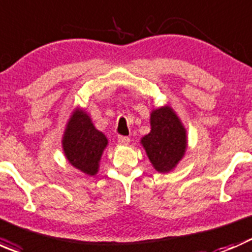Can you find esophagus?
Returning <instances> with one entry per match:
<instances>
[{"label": "esophagus", "mask_w": 252, "mask_h": 252, "mask_svg": "<svg viewBox=\"0 0 252 252\" xmlns=\"http://www.w3.org/2000/svg\"><path fill=\"white\" fill-rule=\"evenodd\" d=\"M129 142H130V139H129L128 136H118V144L119 145H123V146H126V145H128Z\"/></svg>", "instance_id": "34e87169"}]
</instances>
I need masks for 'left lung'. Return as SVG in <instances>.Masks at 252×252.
<instances>
[{
    "label": "left lung",
    "mask_w": 252,
    "mask_h": 252,
    "mask_svg": "<svg viewBox=\"0 0 252 252\" xmlns=\"http://www.w3.org/2000/svg\"><path fill=\"white\" fill-rule=\"evenodd\" d=\"M150 124L151 131L140 142L154 168L159 173H168L184 156L187 130L169 106L152 111Z\"/></svg>",
    "instance_id": "obj_1"
}]
</instances>
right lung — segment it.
I'll list each match as a JSON object with an SVG mask.
<instances>
[{
  "instance_id": "obj_1",
  "label": "right lung",
  "mask_w": 252,
  "mask_h": 252,
  "mask_svg": "<svg viewBox=\"0 0 252 252\" xmlns=\"http://www.w3.org/2000/svg\"><path fill=\"white\" fill-rule=\"evenodd\" d=\"M107 144L105 134L94 126L86 112L80 108L73 112L62 139L63 151L73 167L88 175H95Z\"/></svg>"
}]
</instances>
